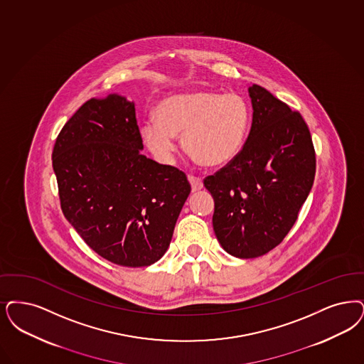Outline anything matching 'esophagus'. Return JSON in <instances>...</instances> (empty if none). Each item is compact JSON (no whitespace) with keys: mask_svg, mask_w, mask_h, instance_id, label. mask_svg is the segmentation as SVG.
Returning a JSON list of instances; mask_svg holds the SVG:
<instances>
[{"mask_svg":"<svg viewBox=\"0 0 364 364\" xmlns=\"http://www.w3.org/2000/svg\"><path fill=\"white\" fill-rule=\"evenodd\" d=\"M189 184L192 187V192H196V191H200L203 188V183L199 177H195V176H188Z\"/></svg>","mask_w":364,"mask_h":364,"instance_id":"34e87169","label":"esophagus"}]
</instances>
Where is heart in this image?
I'll use <instances>...</instances> for the list:
<instances>
[{
  "label": "heart",
  "instance_id": "b5f03b06",
  "mask_svg": "<svg viewBox=\"0 0 364 364\" xmlns=\"http://www.w3.org/2000/svg\"><path fill=\"white\" fill-rule=\"evenodd\" d=\"M250 123L247 102L238 95L196 90L172 95L156 109V119L141 127L146 147L157 160L169 164L181 136L186 153L198 164L218 168L240 154Z\"/></svg>",
  "mask_w": 364,
  "mask_h": 364
}]
</instances>
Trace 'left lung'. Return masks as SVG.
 Listing matches in <instances>:
<instances>
[{"label": "left lung", "mask_w": 364, "mask_h": 364, "mask_svg": "<svg viewBox=\"0 0 364 364\" xmlns=\"http://www.w3.org/2000/svg\"><path fill=\"white\" fill-rule=\"evenodd\" d=\"M252 127L240 154L204 187L214 198L213 226L229 255L255 259L290 232L313 187L316 153L307 124L260 85L247 87Z\"/></svg>", "instance_id": "1"}]
</instances>
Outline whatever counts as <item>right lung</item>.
Returning a JSON list of instances; mask_svg holds the SVG:
<instances>
[{"instance_id": "right-lung-1", "label": "right lung", "mask_w": 364, "mask_h": 364, "mask_svg": "<svg viewBox=\"0 0 364 364\" xmlns=\"http://www.w3.org/2000/svg\"><path fill=\"white\" fill-rule=\"evenodd\" d=\"M141 150L135 104L117 93L81 105L53 150L65 218L97 255L123 267L160 260L191 192L181 171Z\"/></svg>"}]
</instances>
